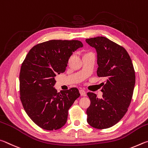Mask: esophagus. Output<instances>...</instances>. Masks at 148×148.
Wrapping results in <instances>:
<instances>
[{"instance_id": "1", "label": "esophagus", "mask_w": 148, "mask_h": 148, "mask_svg": "<svg viewBox=\"0 0 148 148\" xmlns=\"http://www.w3.org/2000/svg\"><path fill=\"white\" fill-rule=\"evenodd\" d=\"M79 92H80V94H81V96H86V92H85L84 90H80Z\"/></svg>"}]
</instances>
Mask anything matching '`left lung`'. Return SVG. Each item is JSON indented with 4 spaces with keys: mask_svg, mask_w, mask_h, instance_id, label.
Wrapping results in <instances>:
<instances>
[{
    "mask_svg": "<svg viewBox=\"0 0 148 148\" xmlns=\"http://www.w3.org/2000/svg\"><path fill=\"white\" fill-rule=\"evenodd\" d=\"M96 49L97 76L104 77L103 97L88 92L90 101L87 122L93 127L104 129L117 123L128 110L135 84V72L130 56L122 46L102 36L86 40Z\"/></svg>",
    "mask_w": 148,
    "mask_h": 148,
    "instance_id": "left-lung-1",
    "label": "left lung"
}]
</instances>
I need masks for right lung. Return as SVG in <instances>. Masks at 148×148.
<instances>
[{"label": "right lung", "instance_id": "right-lung-1", "mask_svg": "<svg viewBox=\"0 0 148 148\" xmlns=\"http://www.w3.org/2000/svg\"><path fill=\"white\" fill-rule=\"evenodd\" d=\"M82 46L78 40H49L34 46L22 63L20 99L25 112L40 127L53 131L66 124L69 108L80 94L77 88L57 92L54 77L65 71L69 57Z\"/></svg>", "mask_w": 148, "mask_h": 148}]
</instances>
